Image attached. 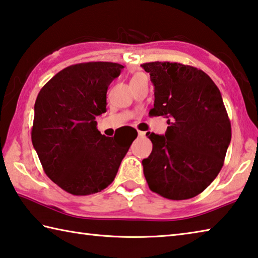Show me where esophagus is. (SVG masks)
Listing matches in <instances>:
<instances>
[{
    "label": "esophagus",
    "mask_w": 258,
    "mask_h": 258,
    "mask_svg": "<svg viewBox=\"0 0 258 258\" xmlns=\"http://www.w3.org/2000/svg\"><path fill=\"white\" fill-rule=\"evenodd\" d=\"M139 137L140 138H144L145 137V132H141V131H139Z\"/></svg>",
    "instance_id": "esophagus-1"
}]
</instances>
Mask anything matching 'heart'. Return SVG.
<instances>
[{
  "mask_svg": "<svg viewBox=\"0 0 258 258\" xmlns=\"http://www.w3.org/2000/svg\"><path fill=\"white\" fill-rule=\"evenodd\" d=\"M144 79H147V77L144 76L142 73H137L135 76H133V78L131 79V84H133L135 82H139V81H142Z\"/></svg>",
  "mask_w": 258,
  "mask_h": 258,
  "instance_id": "1",
  "label": "heart"
}]
</instances>
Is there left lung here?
I'll return each instance as SVG.
<instances>
[{
  "label": "left lung",
  "instance_id": "8db88e82",
  "mask_svg": "<svg viewBox=\"0 0 258 258\" xmlns=\"http://www.w3.org/2000/svg\"><path fill=\"white\" fill-rule=\"evenodd\" d=\"M154 86L149 114L165 116V135L148 132L152 152L143 159L149 188L180 201L199 195L221 170L231 124L221 93L207 73L176 62L142 64Z\"/></svg>",
  "mask_w": 258,
  "mask_h": 258
}]
</instances>
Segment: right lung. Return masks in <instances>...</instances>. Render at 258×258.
<instances>
[{"label":"right lung","instance_id":"1","mask_svg":"<svg viewBox=\"0 0 258 258\" xmlns=\"http://www.w3.org/2000/svg\"><path fill=\"white\" fill-rule=\"evenodd\" d=\"M123 65L79 63L63 69L41 88L35 102L31 141L45 174L72 195H90L115 179L133 140L107 138L96 117L106 113L109 84Z\"/></svg>","mask_w":258,"mask_h":258}]
</instances>
